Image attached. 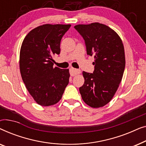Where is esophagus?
<instances>
[{
	"label": "esophagus",
	"mask_w": 146,
	"mask_h": 146,
	"mask_svg": "<svg viewBox=\"0 0 146 146\" xmlns=\"http://www.w3.org/2000/svg\"><path fill=\"white\" fill-rule=\"evenodd\" d=\"M70 75L72 76H74L80 73V70L78 69L74 68H70Z\"/></svg>",
	"instance_id": "obj_1"
}]
</instances>
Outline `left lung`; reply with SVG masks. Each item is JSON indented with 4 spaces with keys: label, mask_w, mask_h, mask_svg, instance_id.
I'll return each instance as SVG.
<instances>
[{
    "label": "left lung",
    "mask_w": 146,
    "mask_h": 146,
    "mask_svg": "<svg viewBox=\"0 0 146 146\" xmlns=\"http://www.w3.org/2000/svg\"><path fill=\"white\" fill-rule=\"evenodd\" d=\"M74 28L84 40L87 54L94 56V70L82 72L84 84L80 93L89 106L102 107L112 99L122 79L125 65L122 41L103 24L78 25Z\"/></svg>",
    "instance_id": "1"
}]
</instances>
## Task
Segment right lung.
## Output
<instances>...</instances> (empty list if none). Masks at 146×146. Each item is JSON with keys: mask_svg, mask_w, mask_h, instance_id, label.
I'll return each mask as SVG.
<instances>
[{"mask_svg": "<svg viewBox=\"0 0 146 146\" xmlns=\"http://www.w3.org/2000/svg\"><path fill=\"white\" fill-rule=\"evenodd\" d=\"M70 25H43L26 36L20 52V71L34 100L42 106L60 100L69 83L68 69L54 67L52 56L60 52L62 38Z\"/></svg>", "mask_w": 146, "mask_h": 146, "instance_id": "1", "label": "right lung"}]
</instances>
